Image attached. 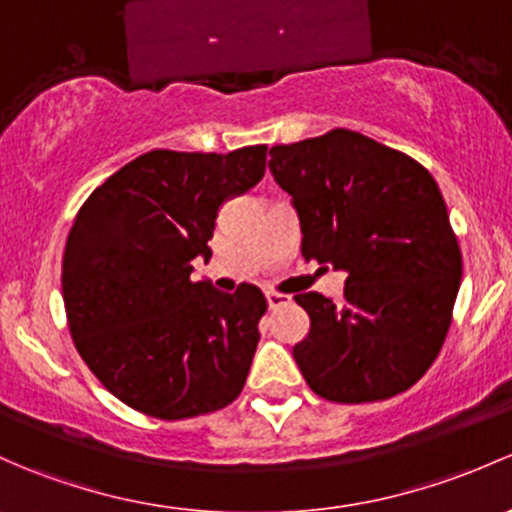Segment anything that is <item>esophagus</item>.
<instances>
[{"label": "esophagus", "instance_id": "obj_1", "mask_svg": "<svg viewBox=\"0 0 512 512\" xmlns=\"http://www.w3.org/2000/svg\"><path fill=\"white\" fill-rule=\"evenodd\" d=\"M289 301L287 294H279V292H267V304H270V309H279V306H284Z\"/></svg>", "mask_w": 512, "mask_h": 512}]
</instances>
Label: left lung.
Masks as SVG:
<instances>
[{"instance_id":"obj_1","label":"left lung","mask_w":512,"mask_h":512,"mask_svg":"<svg viewBox=\"0 0 512 512\" xmlns=\"http://www.w3.org/2000/svg\"><path fill=\"white\" fill-rule=\"evenodd\" d=\"M270 171L292 196L301 255L346 272L343 301L297 294L309 333L301 375L331 402H378L427 373L451 324L461 250L437 181L351 129L277 144Z\"/></svg>"}]
</instances>
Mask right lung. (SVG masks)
I'll list each match as a JSON object with an SVG mask.
<instances>
[{
    "label": "right lung",
    "instance_id": "right-lung-1",
    "mask_svg": "<svg viewBox=\"0 0 512 512\" xmlns=\"http://www.w3.org/2000/svg\"><path fill=\"white\" fill-rule=\"evenodd\" d=\"M267 147L142 154L83 203L63 255V304L80 358L117 400L159 419L240 395L267 299L191 277L211 260L220 206L265 176Z\"/></svg>",
    "mask_w": 512,
    "mask_h": 512
}]
</instances>
